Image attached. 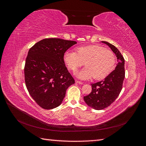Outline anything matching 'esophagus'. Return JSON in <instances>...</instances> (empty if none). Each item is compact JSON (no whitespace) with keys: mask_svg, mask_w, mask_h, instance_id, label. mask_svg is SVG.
<instances>
[{"mask_svg":"<svg viewBox=\"0 0 146 146\" xmlns=\"http://www.w3.org/2000/svg\"><path fill=\"white\" fill-rule=\"evenodd\" d=\"M76 82L77 83L80 84V85H83V82H80V81H78V80H76Z\"/></svg>","mask_w":146,"mask_h":146,"instance_id":"obj_1","label":"esophagus"}]
</instances>
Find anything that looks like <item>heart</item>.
I'll list each match as a JSON object with an SVG mask.
<instances>
[{
    "label": "heart",
    "mask_w": 146,
    "mask_h": 146,
    "mask_svg": "<svg viewBox=\"0 0 146 146\" xmlns=\"http://www.w3.org/2000/svg\"><path fill=\"white\" fill-rule=\"evenodd\" d=\"M63 60L67 67L74 72L85 64V68L76 72L77 77L83 80L92 77L96 80H102L113 72L116 63L114 53L99 45L78 47L76 52L66 51Z\"/></svg>",
    "instance_id": "1"
}]
</instances>
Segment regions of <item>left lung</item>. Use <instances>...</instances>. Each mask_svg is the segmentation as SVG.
I'll use <instances>...</instances> for the list:
<instances>
[{
  "label": "left lung",
  "instance_id": "8db88e82",
  "mask_svg": "<svg viewBox=\"0 0 146 146\" xmlns=\"http://www.w3.org/2000/svg\"><path fill=\"white\" fill-rule=\"evenodd\" d=\"M108 45L115 54L118 63L113 71L104 80L92 83V91L83 98L86 104L97 110H103L116 99L122 90L125 78V60L117 48L107 41H102Z\"/></svg>",
  "mask_w": 146,
  "mask_h": 146
}]
</instances>
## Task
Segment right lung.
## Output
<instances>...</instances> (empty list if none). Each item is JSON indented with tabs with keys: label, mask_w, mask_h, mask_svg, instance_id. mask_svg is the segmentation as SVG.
Listing matches in <instances>:
<instances>
[{
	"label": "right lung",
	"mask_w": 146,
	"mask_h": 146,
	"mask_svg": "<svg viewBox=\"0 0 146 146\" xmlns=\"http://www.w3.org/2000/svg\"><path fill=\"white\" fill-rule=\"evenodd\" d=\"M76 41L46 38L28 52L24 67L26 87L36 103L46 110L62 103L66 90L75 80L66 67L63 55Z\"/></svg>",
	"instance_id": "add662e5"
}]
</instances>
